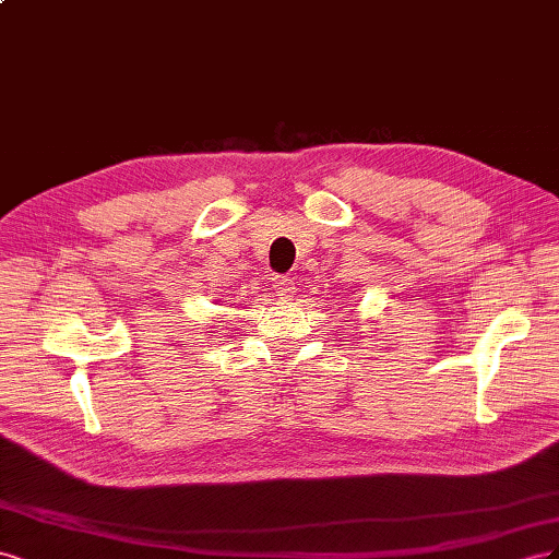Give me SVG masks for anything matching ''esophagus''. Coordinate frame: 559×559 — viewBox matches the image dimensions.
<instances>
[{"label": "esophagus", "instance_id": "34e87169", "mask_svg": "<svg viewBox=\"0 0 559 559\" xmlns=\"http://www.w3.org/2000/svg\"><path fill=\"white\" fill-rule=\"evenodd\" d=\"M271 288H274L276 297H290V293L295 290V283L290 276H274L271 278Z\"/></svg>", "mask_w": 559, "mask_h": 559}]
</instances>
